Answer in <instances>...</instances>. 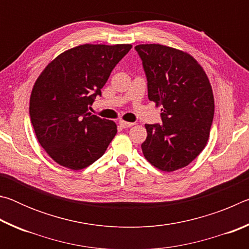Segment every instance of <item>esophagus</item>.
<instances>
[{
    "mask_svg": "<svg viewBox=\"0 0 249 249\" xmlns=\"http://www.w3.org/2000/svg\"><path fill=\"white\" fill-rule=\"evenodd\" d=\"M119 123L123 128H128V127H130V126L134 125V123H130V122H126V121H122V120L119 122Z\"/></svg>",
    "mask_w": 249,
    "mask_h": 249,
    "instance_id": "obj_1",
    "label": "esophagus"
}]
</instances>
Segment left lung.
<instances>
[{
  "mask_svg": "<svg viewBox=\"0 0 249 249\" xmlns=\"http://www.w3.org/2000/svg\"><path fill=\"white\" fill-rule=\"evenodd\" d=\"M147 79L148 99L162 105L161 124H146L145 158L162 171L188 166L209 140L214 99L208 77L190 54L158 44L135 47Z\"/></svg>",
  "mask_w": 249,
  "mask_h": 249,
  "instance_id": "obj_1",
  "label": "left lung"
}]
</instances>
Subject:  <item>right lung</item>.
I'll list each match as a JSON object with an SVG mask.
<instances>
[{
    "mask_svg": "<svg viewBox=\"0 0 249 249\" xmlns=\"http://www.w3.org/2000/svg\"><path fill=\"white\" fill-rule=\"evenodd\" d=\"M132 45H81L53 59L33 88L29 115L41 147L59 165L83 169L117 133L114 122L89 112L112 70Z\"/></svg>",
    "mask_w": 249,
    "mask_h": 249,
    "instance_id": "obj_1",
    "label": "right lung"
}]
</instances>
